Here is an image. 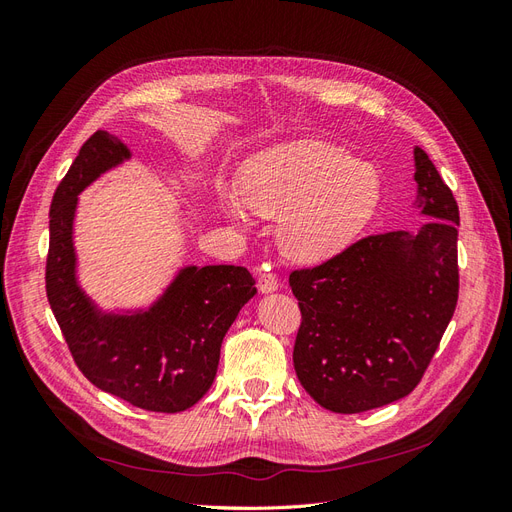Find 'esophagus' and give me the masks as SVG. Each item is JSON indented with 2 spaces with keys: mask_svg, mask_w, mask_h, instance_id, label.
Instances as JSON below:
<instances>
[{
  "mask_svg": "<svg viewBox=\"0 0 512 512\" xmlns=\"http://www.w3.org/2000/svg\"><path fill=\"white\" fill-rule=\"evenodd\" d=\"M258 288L262 292H273L280 288V280H277L275 273H260L258 275Z\"/></svg>",
  "mask_w": 512,
  "mask_h": 512,
  "instance_id": "esophagus-1",
  "label": "esophagus"
}]
</instances>
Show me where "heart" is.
Wrapping results in <instances>:
<instances>
[{
    "instance_id": "1",
    "label": "heart",
    "mask_w": 512,
    "mask_h": 512,
    "mask_svg": "<svg viewBox=\"0 0 512 512\" xmlns=\"http://www.w3.org/2000/svg\"><path fill=\"white\" fill-rule=\"evenodd\" d=\"M241 205L277 218L288 256L318 260L335 254L359 232L380 200V177L348 151L327 145H299L273 151L245 170ZM237 215V205L226 200Z\"/></svg>"
}]
</instances>
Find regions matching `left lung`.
Returning a JSON list of instances; mask_svg holds the SVG:
<instances>
[{
	"label": "left lung",
	"mask_w": 512,
	"mask_h": 512,
	"mask_svg": "<svg viewBox=\"0 0 512 512\" xmlns=\"http://www.w3.org/2000/svg\"><path fill=\"white\" fill-rule=\"evenodd\" d=\"M414 162L425 224L361 237L288 277L301 309L294 371L331 412L356 414L410 395L455 314L459 207L421 147Z\"/></svg>",
	"instance_id": "8db88e82"
}]
</instances>
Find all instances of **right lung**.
<instances>
[{"mask_svg":"<svg viewBox=\"0 0 512 512\" xmlns=\"http://www.w3.org/2000/svg\"><path fill=\"white\" fill-rule=\"evenodd\" d=\"M123 158L126 145L98 130L57 185L49 213L46 297L76 367L91 384L136 408L175 414L209 391L222 339L256 294V282L235 265L190 267L147 314H96L74 280L72 218L79 192Z\"/></svg>","mask_w":512,"mask_h":512,"instance_id":"add662e5","label":"right lung"}]
</instances>
